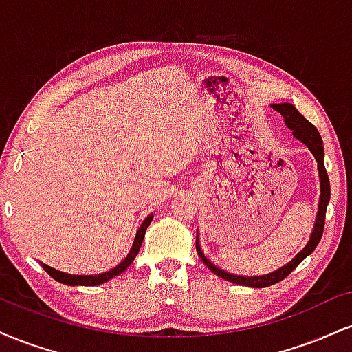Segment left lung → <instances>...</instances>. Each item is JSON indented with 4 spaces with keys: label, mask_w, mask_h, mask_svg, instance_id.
Wrapping results in <instances>:
<instances>
[{
    "label": "left lung",
    "mask_w": 352,
    "mask_h": 352,
    "mask_svg": "<svg viewBox=\"0 0 352 352\" xmlns=\"http://www.w3.org/2000/svg\"><path fill=\"white\" fill-rule=\"evenodd\" d=\"M272 107L276 112H280L285 119V124L288 125V129H292L293 135L296 137L298 140H301L306 147L309 148L311 153L314 155L318 162V172H319V182H321V197H319V205H318V215H316V221H314V228L313 233H311L309 241L306 243L305 248L301 250L296 256L293 258L289 263H286L281 268H278L276 272L270 273V274H263V276H240V274H233V273H227L223 270H220L218 266H215L212 261L205 256L204 252L200 248V241L199 236H197V253H199L200 260L204 261L205 266H208L210 272H213L215 274H218L220 278L223 280L236 283V285H243V286H252V288H266V286H272L274 283H280L281 280H285L289 273L296 268L298 265L305 260L308 254H311L316 248L319 240L322 236V230H324V218H326V207L329 204V197H331V187H329V177L328 172L324 168V147H322V139L319 135L318 129L314 127L309 120H306L298 109L293 106V104H272Z\"/></svg>",
    "instance_id": "obj_1"
}]
</instances>
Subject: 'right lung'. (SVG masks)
Instances as JSON below:
<instances>
[{"label": "right lung", "instance_id": "1", "mask_svg": "<svg viewBox=\"0 0 352 352\" xmlns=\"http://www.w3.org/2000/svg\"><path fill=\"white\" fill-rule=\"evenodd\" d=\"M152 218H153V215H148L142 221V225H140L139 232H137V235L134 238V243H132V248H131V252H129L127 256H125L119 265L114 266V268H112V270H109V272H106V273H99V274H69V273H63V272H59V270L51 268V266L41 263L43 268L46 270L50 276L54 278L56 281L63 283V285H69V286H96V285H102V283L109 281V280H111V278H114V276H117V274H120L122 272H125V270H127L129 266H131L132 261L135 260L137 253H139L140 246H142L145 232H147V227H148V225H151Z\"/></svg>", "mask_w": 352, "mask_h": 352}]
</instances>
